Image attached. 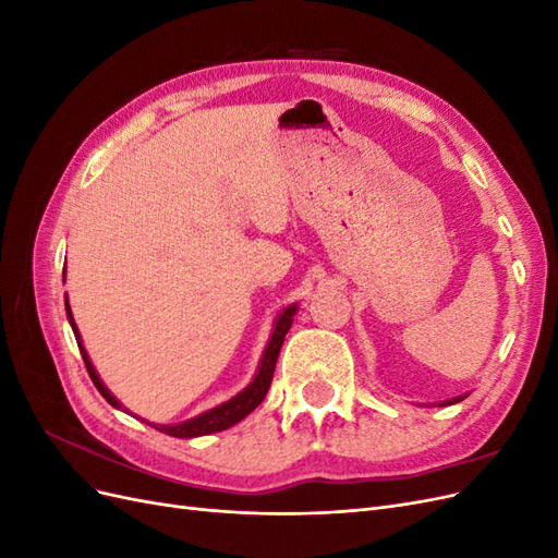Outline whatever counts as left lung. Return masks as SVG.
I'll use <instances>...</instances> for the list:
<instances>
[{
  "label": "left lung",
  "instance_id": "obj_1",
  "mask_svg": "<svg viewBox=\"0 0 558 558\" xmlns=\"http://www.w3.org/2000/svg\"><path fill=\"white\" fill-rule=\"evenodd\" d=\"M463 398H468V396H459V398H451V400H447V402H442V404H453V402H461Z\"/></svg>",
  "mask_w": 558,
  "mask_h": 558
}]
</instances>
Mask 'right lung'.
Segmentation results:
<instances>
[{"label":"right lung","instance_id":"1","mask_svg":"<svg viewBox=\"0 0 558 558\" xmlns=\"http://www.w3.org/2000/svg\"><path fill=\"white\" fill-rule=\"evenodd\" d=\"M64 310H66V318H70V326H72V330H74L76 344H78V349H81L83 363H86V369H88V375H90L95 388H97L99 393H102V398L111 404V408L125 412L123 404L116 400V396L105 386V381L99 379L97 369L93 367L88 351H86V347H83L81 332H78V328H76V324H74L72 307H70V300H66V295H64ZM295 312H298V302H293V305H289V307H286V310L277 316L272 335H269V342H267V347H265V351H263V356H260V363H258V369H256V377H253L251 384H248L246 388H242V391H240L238 396H232L230 400H226V402H221V404H216V408H211V410H207V412H202V414H197V416H193V418H185V421H181V424H172V426H156V424H154V428L160 430V433H165V435L183 437V440H191V437L211 435V433L226 430V428H230V426H234V424H240V421H242L244 416H248L253 410H256L258 404L263 402V398L267 396V388H269V384H272V377H275V365H277L279 351H281V344H283V337H286V332H289L291 326H293Z\"/></svg>","mask_w":558,"mask_h":558}]
</instances>
